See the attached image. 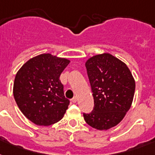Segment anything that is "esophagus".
<instances>
[{
	"mask_svg": "<svg viewBox=\"0 0 155 155\" xmlns=\"http://www.w3.org/2000/svg\"><path fill=\"white\" fill-rule=\"evenodd\" d=\"M71 101H72L73 103H76V101H77V97H74L72 98V100H71Z\"/></svg>",
	"mask_w": 155,
	"mask_h": 155,
	"instance_id": "obj_1",
	"label": "esophagus"
}]
</instances>
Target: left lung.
Masks as SVG:
<instances>
[{
  "label": "left lung",
  "mask_w": 155,
  "mask_h": 155,
  "mask_svg": "<svg viewBox=\"0 0 155 155\" xmlns=\"http://www.w3.org/2000/svg\"><path fill=\"white\" fill-rule=\"evenodd\" d=\"M85 66L93 92L94 108L84 113L87 125L98 130H107L122 120L132 105L135 80L124 62L109 53L97 54Z\"/></svg>",
  "instance_id": "1"
}]
</instances>
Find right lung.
<instances>
[{
  "instance_id": "obj_1",
  "label": "right lung",
  "mask_w": 155,
  "mask_h": 155,
  "mask_svg": "<svg viewBox=\"0 0 155 155\" xmlns=\"http://www.w3.org/2000/svg\"><path fill=\"white\" fill-rule=\"evenodd\" d=\"M70 60L51 54L30 58L16 74L13 93L21 113L37 125H53L69 105L59 76Z\"/></svg>"
}]
</instances>
